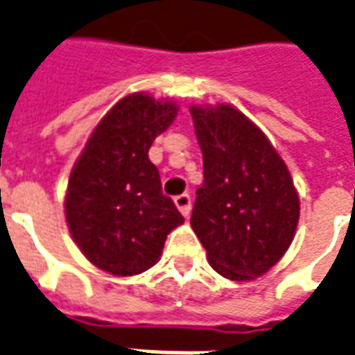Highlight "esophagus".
<instances>
[{"label":"esophagus","instance_id":"esophagus-1","mask_svg":"<svg viewBox=\"0 0 355 355\" xmlns=\"http://www.w3.org/2000/svg\"><path fill=\"white\" fill-rule=\"evenodd\" d=\"M175 207L180 209V213L183 216L191 215V196L189 194H180V196L174 198Z\"/></svg>","mask_w":355,"mask_h":355}]
</instances>
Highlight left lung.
<instances>
[{"instance_id": "1", "label": "left lung", "mask_w": 355, "mask_h": 355, "mask_svg": "<svg viewBox=\"0 0 355 355\" xmlns=\"http://www.w3.org/2000/svg\"><path fill=\"white\" fill-rule=\"evenodd\" d=\"M203 155L191 226L209 265L233 282L265 276L289 250L300 196L263 131L227 103L191 105Z\"/></svg>"}]
</instances>
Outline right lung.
I'll return each mask as SVG.
<instances>
[{
	"mask_svg": "<svg viewBox=\"0 0 355 355\" xmlns=\"http://www.w3.org/2000/svg\"><path fill=\"white\" fill-rule=\"evenodd\" d=\"M178 111L168 98L123 96L98 122L73 163L64 194L66 224L81 254L107 274L128 277L152 268L166 235L183 224L148 157Z\"/></svg>",
	"mask_w": 355,
	"mask_h": 355,
	"instance_id": "obj_1",
	"label": "right lung"
}]
</instances>
